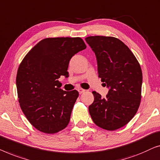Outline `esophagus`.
<instances>
[{"mask_svg":"<svg viewBox=\"0 0 160 160\" xmlns=\"http://www.w3.org/2000/svg\"><path fill=\"white\" fill-rule=\"evenodd\" d=\"M78 92H79V93L81 94V93H84V92L85 91V89H82V88H78Z\"/></svg>","mask_w":160,"mask_h":160,"instance_id":"obj_1","label":"esophagus"}]
</instances>
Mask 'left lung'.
<instances>
[{
    "label": "left lung",
    "mask_w": 160,
    "mask_h": 160,
    "mask_svg": "<svg viewBox=\"0 0 160 160\" xmlns=\"http://www.w3.org/2000/svg\"><path fill=\"white\" fill-rule=\"evenodd\" d=\"M85 40L97 58L98 77L110 87L105 98L96 91L89 106L93 122L107 130L127 125L138 111L141 99L142 71L130 48L118 38L90 36Z\"/></svg>",
    "instance_id": "1"
}]
</instances>
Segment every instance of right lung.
Here are the masks:
<instances>
[{"mask_svg": "<svg viewBox=\"0 0 160 160\" xmlns=\"http://www.w3.org/2000/svg\"><path fill=\"white\" fill-rule=\"evenodd\" d=\"M85 48L80 38H45L20 63L18 100L27 119L39 131L54 134L69 124L79 93L60 89L58 79L62 75L68 77L69 60Z\"/></svg>", "mask_w": 160, "mask_h": 160, "instance_id": "add662e5", "label": "right lung"}]
</instances>
